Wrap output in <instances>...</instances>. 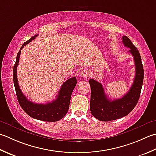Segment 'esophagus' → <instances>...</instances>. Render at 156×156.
Returning a JSON list of instances; mask_svg holds the SVG:
<instances>
[{"label": "esophagus", "mask_w": 156, "mask_h": 156, "mask_svg": "<svg viewBox=\"0 0 156 156\" xmlns=\"http://www.w3.org/2000/svg\"><path fill=\"white\" fill-rule=\"evenodd\" d=\"M80 76L81 77H84V78L87 79L89 77V76H90V73H89V71L87 69H83L81 71Z\"/></svg>", "instance_id": "34e87169"}]
</instances>
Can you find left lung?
<instances>
[{"label":"left lung","instance_id":"8db88e82","mask_svg":"<svg viewBox=\"0 0 156 156\" xmlns=\"http://www.w3.org/2000/svg\"><path fill=\"white\" fill-rule=\"evenodd\" d=\"M125 46L129 48L134 59L135 75L133 83L129 91L120 99L111 100L105 94L102 85L93 79L89 83L91 87L90 110L95 118L100 121H110L122 118L134 109L138 102L144 82V66L137 48L126 36L122 37Z\"/></svg>","mask_w":156,"mask_h":156}]
</instances>
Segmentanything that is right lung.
I'll use <instances>...</instances> for the list:
<instances>
[{
	"label": "right lung",
	"instance_id": "1",
	"mask_svg": "<svg viewBox=\"0 0 156 156\" xmlns=\"http://www.w3.org/2000/svg\"><path fill=\"white\" fill-rule=\"evenodd\" d=\"M36 36L37 35L25 42L21 47L20 50L17 55L16 62L13 67V83L16 94L22 109L31 118L46 122L58 121L62 119L68 112L72 92L77 84V79L75 77L69 79L62 85L56 100L52 101V102L42 104L34 103L28 100L22 93L18 83L17 68L20 61L21 50L26 44H29L31 40L35 39Z\"/></svg>",
	"mask_w": 156,
	"mask_h": 156
}]
</instances>
